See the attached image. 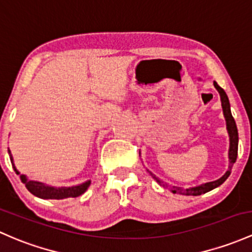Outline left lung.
<instances>
[{"label":"left lung","mask_w":252,"mask_h":252,"mask_svg":"<svg viewBox=\"0 0 252 252\" xmlns=\"http://www.w3.org/2000/svg\"><path fill=\"white\" fill-rule=\"evenodd\" d=\"M214 86L218 90V93L220 94V98H221V105H222V112H223V116L224 120H226V128H227V133H228L229 137V149H228V169L227 172L224 173L222 177L218 180L214 181H209V183H204L201 184V185L193 186V188H189V189H184V188H179V186H173V185H168L167 183H164L163 180L158 179L154 173H151L150 170L148 169V172L150 173L151 177L154 178L158 184H159L163 188H169V190L173 192V193L177 194H184V196H199V194L207 193V192L214 190V189L219 188L221 184H223L226 181L227 178L229 177L231 174V169L233 167L235 159H237V155H238V129H237V125H235V121L232 116L231 113V104H229L228 97H227L226 93L222 88L218 85V83L214 82ZM139 156H140V151H139Z\"/></svg>","instance_id":"left-lung-1"}]
</instances>
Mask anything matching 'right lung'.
I'll return each instance as SVG.
<instances>
[{
    "label": "right lung",
    "mask_w": 252,
    "mask_h": 252,
    "mask_svg": "<svg viewBox=\"0 0 252 252\" xmlns=\"http://www.w3.org/2000/svg\"><path fill=\"white\" fill-rule=\"evenodd\" d=\"M8 154H9V158L10 162H12L13 169H14V172L17 173V174L20 175L21 183L25 184L26 189H28L32 194H34V196L39 197V198L42 199H64L69 198V197H78L88 190V188L91 184V180H88L85 181V183L79 184V185L69 186V188H63V186L56 188V186L47 185V184L42 183V181L30 180L25 174H20V172L17 169L9 149H8Z\"/></svg>",
    "instance_id": "1"
}]
</instances>
